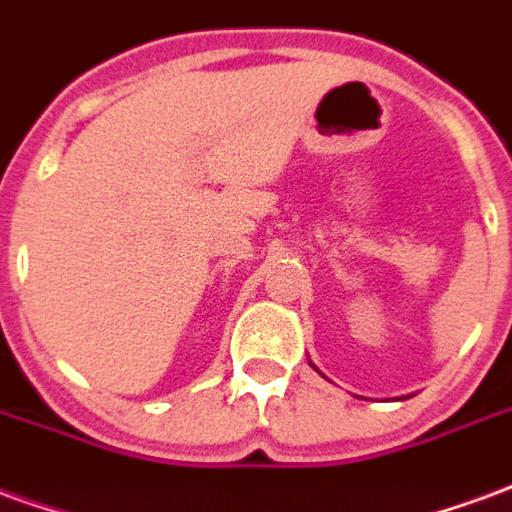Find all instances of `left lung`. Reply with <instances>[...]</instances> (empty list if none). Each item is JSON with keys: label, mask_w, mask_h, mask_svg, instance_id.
I'll return each mask as SVG.
<instances>
[{"label": "left lung", "mask_w": 512, "mask_h": 512, "mask_svg": "<svg viewBox=\"0 0 512 512\" xmlns=\"http://www.w3.org/2000/svg\"><path fill=\"white\" fill-rule=\"evenodd\" d=\"M310 365H312V362H310ZM312 367H315V365H312Z\"/></svg>", "instance_id": "1"}]
</instances>
